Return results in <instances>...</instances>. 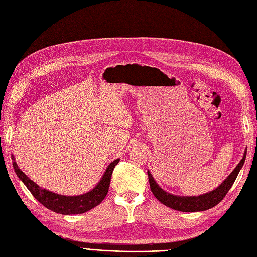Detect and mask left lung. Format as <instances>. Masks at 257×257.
Instances as JSON below:
<instances>
[{"instance_id":"1","label":"left lung","mask_w":257,"mask_h":257,"mask_svg":"<svg viewBox=\"0 0 257 257\" xmlns=\"http://www.w3.org/2000/svg\"><path fill=\"white\" fill-rule=\"evenodd\" d=\"M245 155H246V151L244 152L242 160L240 161V163L236 166V168L232 170L231 174L227 177V179H225L224 182L219 186V188L215 189L212 192L204 194V195L191 196V197L189 196L181 197V196L172 195V194L166 193L164 190H162L157 184V182L154 181L151 174L148 172L150 189L153 193V195L157 197L163 205H165L169 208L178 210V211H182V212L205 211V210L211 209L219 203H221L223 198L226 196L229 189L231 188L232 184H234L241 167H242L244 164Z\"/></svg>"}]
</instances>
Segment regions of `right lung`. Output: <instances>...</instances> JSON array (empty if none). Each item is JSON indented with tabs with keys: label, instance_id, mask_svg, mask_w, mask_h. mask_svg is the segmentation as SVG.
<instances>
[{
	"label": "right lung",
	"instance_id": "1",
	"mask_svg": "<svg viewBox=\"0 0 257 257\" xmlns=\"http://www.w3.org/2000/svg\"><path fill=\"white\" fill-rule=\"evenodd\" d=\"M119 161L120 159L114 160L112 163H110V165L107 167L103 178L100 179V181L94 189L83 194V195L78 196H63L42 189L35 182L31 180V179H29L27 175H25V173L21 172L18 168L16 162H13V166L20 180L25 183L31 194H32L43 206L51 210L53 212L68 215L84 213L102 203L107 195L108 189H109L113 168L118 164Z\"/></svg>",
	"mask_w": 257,
	"mask_h": 257
}]
</instances>
